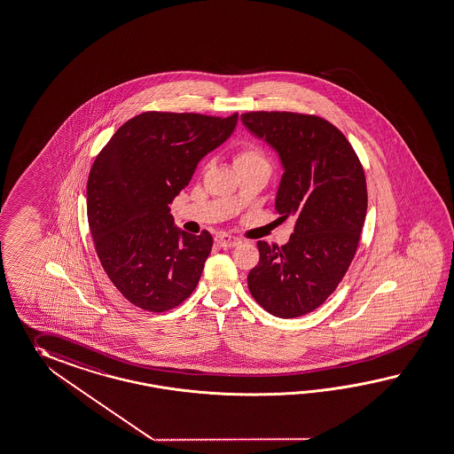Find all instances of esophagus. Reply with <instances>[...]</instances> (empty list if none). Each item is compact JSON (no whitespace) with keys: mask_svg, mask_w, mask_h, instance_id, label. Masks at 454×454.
<instances>
[{"mask_svg":"<svg viewBox=\"0 0 454 454\" xmlns=\"http://www.w3.org/2000/svg\"><path fill=\"white\" fill-rule=\"evenodd\" d=\"M216 243L220 244L222 247H234V246H238L241 241L238 238H234V236L223 232V234L216 236Z\"/></svg>","mask_w":454,"mask_h":454,"instance_id":"obj_1","label":"esophagus"}]
</instances>
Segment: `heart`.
Masks as SVG:
<instances>
[{"mask_svg":"<svg viewBox=\"0 0 454 454\" xmlns=\"http://www.w3.org/2000/svg\"><path fill=\"white\" fill-rule=\"evenodd\" d=\"M234 164H236V167H269V160H267L266 153L259 145L247 143V145H239L236 149V153H234Z\"/></svg>","mask_w":454,"mask_h":454,"instance_id":"obj_1","label":"heart"}]
</instances>
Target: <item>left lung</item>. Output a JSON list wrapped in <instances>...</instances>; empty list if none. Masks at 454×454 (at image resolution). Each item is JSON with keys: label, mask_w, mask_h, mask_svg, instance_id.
<instances>
[{"label": "left lung", "mask_w": 454, "mask_h": 454, "mask_svg": "<svg viewBox=\"0 0 454 454\" xmlns=\"http://www.w3.org/2000/svg\"><path fill=\"white\" fill-rule=\"evenodd\" d=\"M244 126L278 153L280 220L294 216L287 244L257 241L261 259L247 276L255 301L278 318L318 309L354 259L367 211L364 168L336 126L315 114L249 111Z\"/></svg>", "instance_id": "left-lung-1"}]
</instances>
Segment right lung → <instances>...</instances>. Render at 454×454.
<instances>
[{
	"instance_id": "1",
	"label": "right lung",
	"mask_w": 454,
	"mask_h": 454,
	"mask_svg": "<svg viewBox=\"0 0 454 454\" xmlns=\"http://www.w3.org/2000/svg\"><path fill=\"white\" fill-rule=\"evenodd\" d=\"M236 122L238 113L145 111L97 155L87 184L90 232L106 276L136 307L162 313L197 287L213 238L180 231L168 205Z\"/></svg>"
}]
</instances>
